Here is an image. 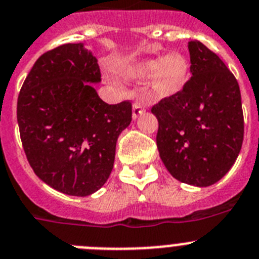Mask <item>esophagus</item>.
<instances>
[{
    "label": "esophagus",
    "mask_w": 259,
    "mask_h": 259,
    "mask_svg": "<svg viewBox=\"0 0 259 259\" xmlns=\"http://www.w3.org/2000/svg\"><path fill=\"white\" fill-rule=\"evenodd\" d=\"M146 111V105L141 102H136L133 104V118L136 120L137 117L141 116Z\"/></svg>",
    "instance_id": "34e87169"
}]
</instances>
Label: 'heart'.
Masks as SVG:
<instances>
[{"mask_svg": "<svg viewBox=\"0 0 259 259\" xmlns=\"http://www.w3.org/2000/svg\"><path fill=\"white\" fill-rule=\"evenodd\" d=\"M123 75L136 82L151 78V87L157 96L176 95L185 86L189 75L188 58L172 52L163 58H150L123 70Z\"/></svg>", "mask_w": 259, "mask_h": 259, "instance_id": "heart-1", "label": "heart"}]
</instances>
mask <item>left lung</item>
Instances as JSON below:
<instances>
[{
  "label": "left lung",
  "instance_id": "1",
  "mask_svg": "<svg viewBox=\"0 0 259 259\" xmlns=\"http://www.w3.org/2000/svg\"><path fill=\"white\" fill-rule=\"evenodd\" d=\"M190 79L151 108L156 145L168 172L181 183L210 186L228 172L244 141L241 94L235 75L201 41H189Z\"/></svg>",
  "mask_w": 259,
  "mask_h": 259
}]
</instances>
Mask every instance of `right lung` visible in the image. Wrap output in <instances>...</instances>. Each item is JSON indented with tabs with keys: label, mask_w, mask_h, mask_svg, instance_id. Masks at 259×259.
<instances>
[{
	"label": "right lung",
	"mask_w": 259,
	"mask_h": 259,
	"mask_svg": "<svg viewBox=\"0 0 259 259\" xmlns=\"http://www.w3.org/2000/svg\"><path fill=\"white\" fill-rule=\"evenodd\" d=\"M100 80L95 56L82 42L64 44L37 58L18 96L27 160L64 194L86 197L107 183L117 138L132 122V103L103 102L91 84Z\"/></svg>",
	"instance_id": "obj_1"
}]
</instances>
